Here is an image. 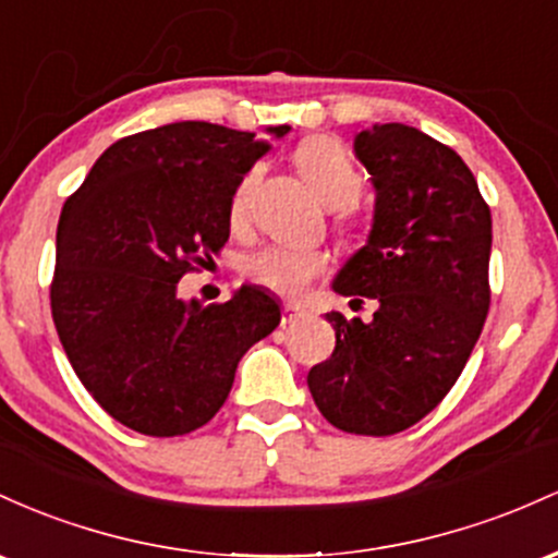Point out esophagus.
Segmentation results:
<instances>
[{
	"instance_id": "34e87169",
	"label": "esophagus",
	"mask_w": 558,
	"mask_h": 558,
	"mask_svg": "<svg viewBox=\"0 0 558 558\" xmlns=\"http://www.w3.org/2000/svg\"><path fill=\"white\" fill-rule=\"evenodd\" d=\"M303 316H305V311L300 308V305L287 303L284 308H281V327H290V324L300 322V318H303Z\"/></svg>"
}]
</instances>
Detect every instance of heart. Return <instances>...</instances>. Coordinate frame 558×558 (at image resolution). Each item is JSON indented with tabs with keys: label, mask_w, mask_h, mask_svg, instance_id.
Returning a JSON list of instances; mask_svg holds the SVG:
<instances>
[{
	"label": "heart",
	"mask_w": 558,
	"mask_h": 558,
	"mask_svg": "<svg viewBox=\"0 0 558 558\" xmlns=\"http://www.w3.org/2000/svg\"><path fill=\"white\" fill-rule=\"evenodd\" d=\"M295 166L305 184L316 192L327 208H337V231L342 240L359 236V216H355V197L361 195V171L355 166L353 155L342 142L331 136H311L300 142L295 149ZM255 173H245L231 192L229 218L234 227L250 218V205H253ZM329 258L327 253L316 247H292V245H268L258 253L247 255L245 274L258 287L277 292L284 298L303 295L327 271Z\"/></svg>",
	"instance_id": "1"
}]
</instances>
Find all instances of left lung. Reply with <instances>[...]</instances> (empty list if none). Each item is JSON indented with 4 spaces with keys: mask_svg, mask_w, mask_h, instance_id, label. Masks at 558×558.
<instances>
[{
    "mask_svg": "<svg viewBox=\"0 0 558 558\" xmlns=\"http://www.w3.org/2000/svg\"><path fill=\"white\" fill-rule=\"evenodd\" d=\"M355 155L377 190L374 227L335 292L379 308L368 324L327 313L337 345L308 372V390L337 429L387 437L437 409L477 345L493 221L466 162L424 131L374 123Z\"/></svg>",
    "mask_w": 558,
    "mask_h": 558,
    "instance_id": "obj_1",
    "label": "left lung"
}]
</instances>
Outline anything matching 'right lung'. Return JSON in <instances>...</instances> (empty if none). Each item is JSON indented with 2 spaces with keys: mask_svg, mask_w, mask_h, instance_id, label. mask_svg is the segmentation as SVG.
<instances>
[{
  "mask_svg": "<svg viewBox=\"0 0 558 558\" xmlns=\"http://www.w3.org/2000/svg\"><path fill=\"white\" fill-rule=\"evenodd\" d=\"M253 136L205 121L123 136L62 205L54 329L89 396L142 435L208 424L236 363L281 322L260 287L205 308L177 295L227 245L231 192L268 149Z\"/></svg>",
  "mask_w": 558,
  "mask_h": 558,
  "instance_id": "add662e5",
  "label": "right lung"
}]
</instances>
